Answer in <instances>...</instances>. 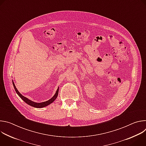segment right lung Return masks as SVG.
I'll return each instance as SVG.
<instances>
[{"instance_id":"right-lung-1","label":"right lung","mask_w":146,"mask_h":146,"mask_svg":"<svg viewBox=\"0 0 146 146\" xmlns=\"http://www.w3.org/2000/svg\"><path fill=\"white\" fill-rule=\"evenodd\" d=\"M13 86H14V88L15 89V92H17V94L18 95V96L21 98L25 103H27V104H28L29 105L31 106H33L34 108H44V107H46L48 105H49L50 104H51V103H52L56 98V97L58 96V91H59V88H58L57 90H56V92L55 93V94L54 95V96L51 98L50 99V100H47V101H46L44 102H42V103H36V102H34L29 99H28V98H27L26 97L24 96L23 95H22L17 90V89L16 88L15 86V84L14 82L13 81Z\"/></svg>"}]
</instances>
